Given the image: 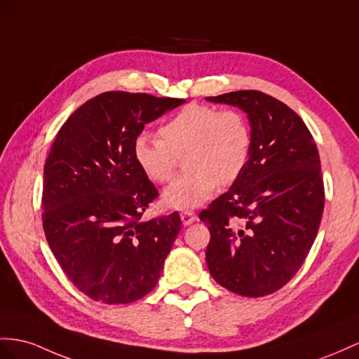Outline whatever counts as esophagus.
I'll return each mask as SVG.
<instances>
[{
	"label": "esophagus",
	"instance_id": "34e87169",
	"mask_svg": "<svg viewBox=\"0 0 359 359\" xmlns=\"http://www.w3.org/2000/svg\"><path fill=\"white\" fill-rule=\"evenodd\" d=\"M180 218H182V223L185 226H189L192 224L197 219V215L192 212V210H183V212L180 214Z\"/></svg>",
	"mask_w": 359,
	"mask_h": 359
}]
</instances>
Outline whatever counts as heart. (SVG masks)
Instances as JSON below:
<instances>
[{"mask_svg":"<svg viewBox=\"0 0 359 359\" xmlns=\"http://www.w3.org/2000/svg\"><path fill=\"white\" fill-rule=\"evenodd\" d=\"M158 137L140 133L133 140V159L147 179L168 183L177 170V156L188 168L163 194L167 206L192 209L214 196L219 182L238 179L249 161L252 133L238 110L188 104L159 127Z\"/></svg>","mask_w":359,"mask_h":359,"instance_id":"heart-1","label":"heart"}]
</instances>
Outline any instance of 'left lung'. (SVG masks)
Returning <instances> with one entry per match:
<instances>
[{"label":"left lung","instance_id":"8db88e82","mask_svg":"<svg viewBox=\"0 0 359 359\" xmlns=\"http://www.w3.org/2000/svg\"><path fill=\"white\" fill-rule=\"evenodd\" d=\"M206 100L243 109L252 126L243 172L198 215L210 232L208 269L229 291L269 296L294 278L318 232L325 185L317 145L291 107L261 90Z\"/></svg>","mask_w":359,"mask_h":359}]
</instances>
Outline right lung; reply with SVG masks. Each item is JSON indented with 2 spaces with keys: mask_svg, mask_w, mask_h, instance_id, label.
Instances as JSON below:
<instances>
[{
  "mask_svg": "<svg viewBox=\"0 0 359 359\" xmlns=\"http://www.w3.org/2000/svg\"><path fill=\"white\" fill-rule=\"evenodd\" d=\"M182 98L103 92L63 123L43 167L42 224L50 249L89 299L119 305L149 294L180 232L179 212L144 222L159 197L133 159L144 126Z\"/></svg>",
  "mask_w": 359,
  "mask_h": 359,
  "instance_id": "1",
  "label": "right lung"
}]
</instances>
